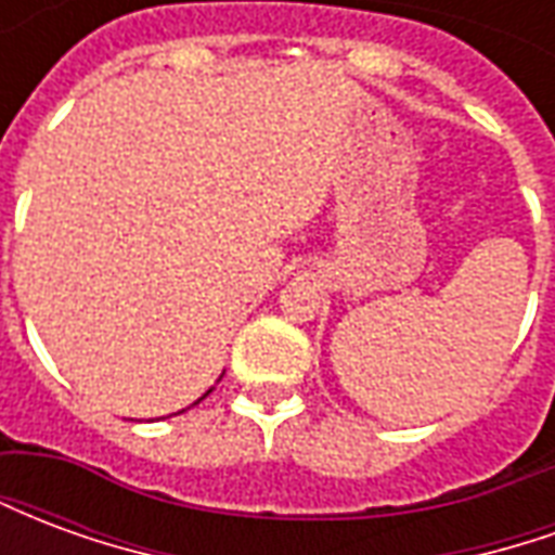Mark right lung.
Masks as SVG:
<instances>
[{
  "instance_id": "add662e5",
  "label": "right lung",
  "mask_w": 555,
  "mask_h": 555,
  "mask_svg": "<svg viewBox=\"0 0 555 555\" xmlns=\"http://www.w3.org/2000/svg\"><path fill=\"white\" fill-rule=\"evenodd\" d=\"M210 392H214V386H210V389H207V392L202 398H207V396H210ZM202 398H198V401H202ZM198 401H193V404H198ZM178 413H183V410H178Z\"/></svg>"
}]
</instances>
